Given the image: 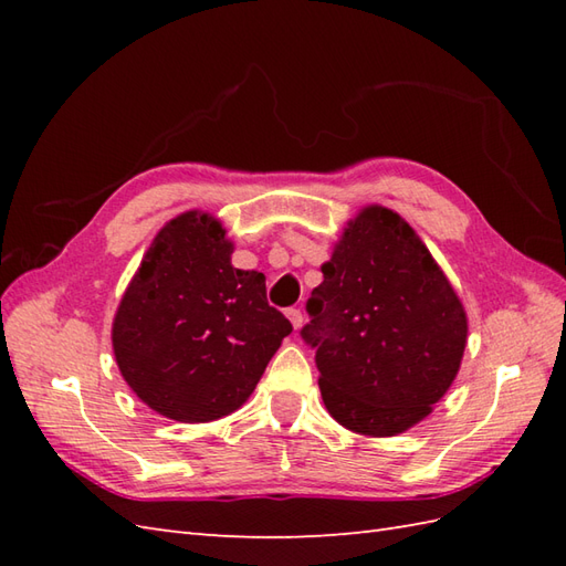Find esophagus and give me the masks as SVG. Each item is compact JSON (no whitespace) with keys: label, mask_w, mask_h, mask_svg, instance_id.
I'll return each instance as SVG.
<instances>
[{"label":"esophagus","mask_w":566,"mask_h":566,"mask_svg":"<svg viewBox=\"0 0 566 566\" xmlns=\"http://www.w3.org/2000/svg\"><path fill=\"white\" fill-rule=\"evenodd\" d=\"M286 318L292 321L294 331H298V328L304 326V314H302V311H298V308H290V311H286Z\"/></svg>","instance_id":"1"}]
</instances>
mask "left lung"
I'll return each instance as SVG.
<instances>
[{
    "label": "left lung",
    "mask_w": 566,
    "mask_h": 566,
    "mask_svg": "<svg viewBox=\"0 0 566 566\" xmlns=\"http://www.w3.org/2000/svg\"><path fill=\"white\" fill-rule=\"evenodd\" d=\"M306 302L328 413L387 438L423 420L457 377L467 316L450 282L399 213L367 207L345 228Z\"/></svg>",
    "instance_id": "1"
}]
</instances>
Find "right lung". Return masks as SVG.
<instances>
[{
    "label": "right lung",
    "instance_id": "obj_1",
    "mask_svg": "<svg viewBox=\"0 0 566 566\" xmlns=\"http://www.w3.org/2000/svg\"><path fill=\"white\" fill-rule=\"evenodd\" d=\"M209 213L177 216L155 235L114 318V355L153 411L182 423L233 413L292 333L268 304L262 272L231 264Z\"/></svg>",
    "mask_w": 566,
    "mask_h": 566
}]
</instances>
